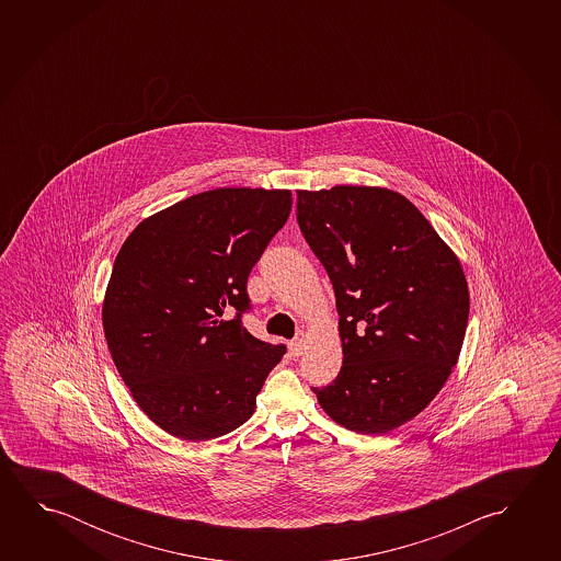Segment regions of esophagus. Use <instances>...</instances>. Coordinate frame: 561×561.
<instances>
[{
  "mask_svg": "<svg viewBox=\"0 0 561 561\" xmlns=\"http://www.w3.org/2000/svg\"><path fill=\"white\" fill-rule=\"evenodd\" d=\"M304 350L305 339H301V336L289 342V356H291V358H299V356L304 354Z\"/></svg>",
  "mask_w": 561,
  "mask_h": 561,
  "instance_id": "34e87169",
  "label": "esophagus"
}]
</instances>
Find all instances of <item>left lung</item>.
Wrapping results in <instances>:
<instances>
[{
  "label": "left lung",
  "mask_w": 561,
  "mask_h": 561,
  "mask_svg": "<svg viewBox=\"0 0 561 561\" xmlns=\"http://www.w3.org/2000/svg\"><path fill=\"white\" fill-rule=\"evenodd\" d=\"M297 222L336 295L342 368L312 387L332 421L386 434L431 403L458 362L469 314L459 260L401 193L297 192Z\"/></svg>",
  "instance_id": "8db88e82"
}]
</instances>
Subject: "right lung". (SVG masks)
<instances>
[{
	"label": "right lung",
	"instance_id": "add662e5",
	"mask_svg": "<svg viewBox=\"0 0 561 561\" xmlns=\"http://www.w3.org/2000/svg\"><path fill=\"white\" fill-rule=\"evenodd\" d=\"M289 211V190L221 187L148 217L123 242L103 331L138 407L175 438L211 440L247 423L284 356L242 314L250 272Z\"/></svg>",
	"mask_w": 561,
	"mask_h": 561
}]
</instances>
